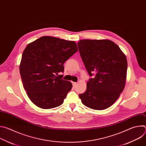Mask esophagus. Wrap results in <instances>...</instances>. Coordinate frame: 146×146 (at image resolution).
<instances>
[{
    "instance_id": "1",
    "label": "esophagus",
    "mask_w": 146,
    "mask_h": 146,
    "mask_svg": "<svg viewBox=\"0 0 146 146\" xmlns=\"http://www.w3.org/2000/svg\"><path fill=\"white\" fill-rule=\"evenodd\" d=\"M72 84H73V86L74 87L76 86V85L77 84V82H72Z\"/></svg>"
}]
</instances>
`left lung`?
<instances>
[{
    "label": "left lung",
    "instance_id": "left-lung-1",
    "mask_svg": "<svg viewBox=\"0 0 146 146\" xmlns=\"http://www.w3.org/2000/svg\"><path fill=\"white\" fill-rule=\"evenodd\" d=\"M80 56L90 75L95 77L87 83V90L79 97L83 105L97 110L113 105L124 89L127 79L125 55L108 39L80 40Z\"/></svg>",
    "mask_w": 146,
    "mask_h": 146
}]
</instances>
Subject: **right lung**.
<instances>
[{"instance_id": "add662e5", "label": "right lung", "mask_w": 146, "mask_h": 146, "mask_svg": "<svg viewBox=\"0 0 146 146\" xmlns=\"http://www.w3.org/2000/svg\"><path fill=\"white\" fill-rule=\"evenodd\" d=\"M77 51L75 41L47 36L27 45L19 72L27 94L36 106L50 109L64 103L72 84L56 75L64 72L65 62Z\"/></svg>"}]
</instances>
